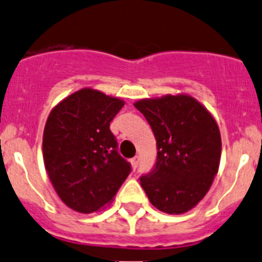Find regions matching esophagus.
Returning <instances> with one entry per match:
<instances>
[{
    "label": "esophagus",
    "mask_w": 262,
    "mask_h": 262,
    "mask_svg": "<svg viewBox=\"0 0 262 262\" xmlns=\"http://www.w3.org/2000/svg\"><path fill=\"white\" fill-rule=\"evenodd\" d=\"M130 162H132V165H133V169H137L139 165V156L133 157V159L130 160Z\"/></svg>",
    "instance_id": "1"
}]
</instances>
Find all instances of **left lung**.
Listing matches in <instances>:
<instances>
[{"label": "left lung", "instance_id": "left-lung-1", "mask_svg": "<svg viewBox=\"0 0 262 262\" xmlns=\"http://www.w3.org/2000/svg\"><path fill=\"white\" fill-rule=\"evenodd\" d=\"M156 138L154 167L141 175L149 202L166 214H183L199 204L212 184L222 156L219 126L190 96H165L134 103Z\"/></svg>", "mask_w": 262, "mask_h": 262}]
</instances>
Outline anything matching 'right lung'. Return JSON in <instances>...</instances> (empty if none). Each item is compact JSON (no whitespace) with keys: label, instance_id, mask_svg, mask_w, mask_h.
<instances>
[{"label":"right lung","instance_id":"add662e5","mask_svg":"<svg viewBox=\"0 0 262 262\" xmlns=\"http://www.w3.org/2000/svg\"><path fill=\"white\" fill-rule=\"evenodd\" d=\"M124 101L84 88L61 101L47 119L43 160L58 197L91 214L107 205L132 171L118 152L110 123Z\"/></svg>","mask_w":262,"mask_h":262}]
</instances>
